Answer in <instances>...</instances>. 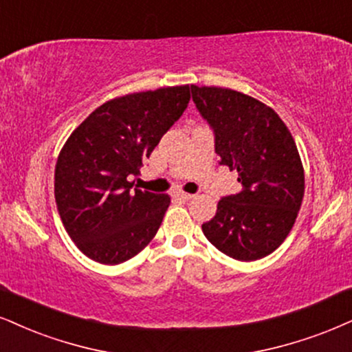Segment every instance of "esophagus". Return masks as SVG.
<instances>
[{"instance_id":"34e87169","label":"esophagus","mask_w":352,"mask_h":352,"mask_svg":"<svg viewBox=\"0 0 352 352\" xmlns=\"http://www.w3.org/2000/svg\"><path fill=\"white\" fill-rule=\"evenodd\" d=\"M175 197H177V199H183V201H189V199H192L194 196H192V194L183 192V190H177V192H175Z\"/></svg>"}]
</instances>
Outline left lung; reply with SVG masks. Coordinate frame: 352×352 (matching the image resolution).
I'll return each mask as SVG.
<instances>
[{"instance_id": "left-lung-1", "label": "left lung", "mask_w": 352, "mask_h": 352, "mask_svg": "<svg viewBox=\"0 0 352 352\" xmlns=\"http://www.w3.org/2000/svg\"><path fill=\"white\" fill-rule=\"evenodd\" d=\"M199 114L214 130L220 164L238 173L241 190L217 204L202 225L217 250L256 261L285 240L300 210L305 177L287 125L271 107L238 91L190 85Z\"/></svg>"}]
</instances>
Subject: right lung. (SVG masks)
Returning a JSON list of instances; mask_svg holds the SVG:
<instances>
[{
    "instance_id": "add662e5",
    "label": "right lung",
    "mask_w": 352,
    "mask_h": 352,
    "mask_svg": "<svg viewBox=\"0 0 352 352\" xmlns=\"http://www.w3.org/2000/svg\"><path fill=\"white\" fill-rule=\"evenodd\" d=\"M190 99L173 86L111 99L75 129L55 166V201L65 230L80 251L101 264L140 253L158 232L168 194L133 188L140 173Z\"/></svg>"
}]
</instances>
